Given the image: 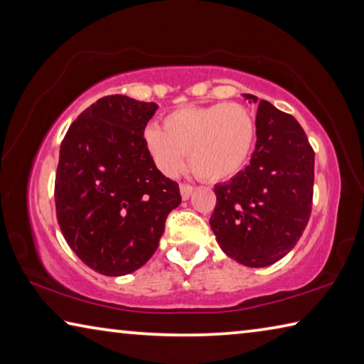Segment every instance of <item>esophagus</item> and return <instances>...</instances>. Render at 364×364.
I'll return each instance as SVG.
<instances>
[{"label":"esophagus","instance_id":"esophagus-1","mask_svg":"<svg viewBox=\"0 0 364 364\" xmlns=\"http://www.w3.org/2000/svg\"><path fill=\"white\" fill-rule=\"evenodd\" d=\"M180 193H181V197L183 200H186L191 197V194L194 193V186H191V184H180Z\"/></svg>","mask_w":364,"mask_h":364}]
</instances>
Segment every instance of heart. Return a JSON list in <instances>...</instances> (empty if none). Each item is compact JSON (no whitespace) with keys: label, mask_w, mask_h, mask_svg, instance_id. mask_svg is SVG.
<instances>
[{"label":"heart","mask_w":364,"mask_h":364,"mask_svg":"<svg viewBox=\"0 0 364 364\" xmlns=\"http://www.w3.org/2000/svg\"><path fill=\"white\" fill-rule=\"evenodd\" d=\"M255 117L237 102L183 107L164 119V128L144 130V144L162 173H180L184 156L194 173L207 181L236 175L247 162L255 143Z\"/></svg>","instance_id":"obj_1"}]
</instances>
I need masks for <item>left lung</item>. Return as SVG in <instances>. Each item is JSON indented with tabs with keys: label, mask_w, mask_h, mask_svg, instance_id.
Listing matches in <instances>:
<instances>
[{
	"label": "left lung",
	"mask_w": 364,
	"mask_h": 364,
	"mask_svg": "<svg viewBox=\"0 0 364 364\" xmlns=\"http://www.w3.org/2000/svg\"><path fill=\"white\" fill-rule=\"evenodd\" d=\"M257 102L254 95H244ZM257 144L250 164L215 186L210 217L221 250L250 268L281 260L310 220L315 152L300 123L268 101L258 102Z\"/></svg>",
	"instance_id": "1"
}]
</instances>
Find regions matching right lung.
Listing matches in <instances>:
<instances>
[{
	"label": "right lung",
	"instance_id": "add662e5",
	"mask_svg": "<svg viewBox=\"0 0 364 364\" xmlns=\"http://www.w3.org/2000/svg\"><path fill=\"white\" fill-rule=\"evenodd\" d=\"M157 109L122 95L101 97L60 143L58 223L80 260L101 274L143 267L181 202L178 183L160 173L144 144V128Z\"/></svg>",
	"mask_w": 364,
	"mask_h": 364
}]
</instances>
